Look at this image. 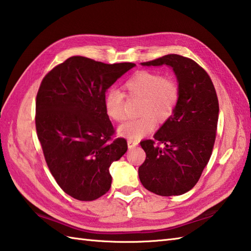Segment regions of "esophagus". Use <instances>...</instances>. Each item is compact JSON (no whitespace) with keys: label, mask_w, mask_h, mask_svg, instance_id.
Here are the masks:
<instances>
[{"label":"esophagus","mask_w":251,"mask_h":251,"mask_svg":"<svg viewBox=\"0 0 251 251\" xmlns=\"http://www.w3.org/2000/svg\"><path fill=\"white\" fill-rule=\"evenodd\" d=\"M137 144H139V142H137V141L127 139V147H129V148H134Z\"/></svg>","instance_id":"1"}]
</instances>
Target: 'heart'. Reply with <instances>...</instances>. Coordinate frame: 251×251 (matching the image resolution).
Returning a JSON list of instances; mask_svg holds the SVG:
<instances>
[{"mask_svg": "<svg viewBox=\"0 0 251 251\" xmlns=\"http://www.w3.org/2000/svg\"><path fill=\"white\" fill-rule=\"evenodd\" d=\"M127 97L141 99L139 106L140 118L126 122L119 126L121 136L139 140L151 133L156 120L163 124L171 118L178 101V86L171 78L152 71H139L124 85ZM104 107L107 116L117 122L124 121L125 95L117 89H109L104 96Z\"/></svg>", "mask_w": 251, "mask_h": 251, "instance_id": "1", "label": "heart"}]
</instances>
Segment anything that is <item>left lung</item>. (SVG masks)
<instances>
[{"label": "left lung", "instance_id": "left-lung-1", "mask_svg": "<svg viewBox=\"0 0 251 251\" xmlns=\"http://www.w3.org/2000/svg\"><path fill=\"white\" fill-rule=\"evenodd\" d=\"M142 65L171 67L180 96L171 118L154 135L155 141L141 142L146 159L139 168L140 180L157 195H182L196 185L212 154L219 118L216 89L203 68L181 55L169 54Z\"/></svg>", "mask_w": 251, "mask_h": 251}]
</instances>
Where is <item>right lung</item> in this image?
<instances>
[{"label": "right lung", "instance_id": "add662e5", "mask_svg": "<svg viewBox=\"0 0 251 251\" xmlns=\"http://www.w3.org/2000/svg\"><path fill=\"white\" fill-rule=\"evenodd\" d=\"M134 66L73 56L41 82L35 101L38 139L56 182L78 201H95L109 191V167L127 150L125 139H111L115 130L104 96Z\"/></svg>", "mask_w": 251, "mask_h": 251}]
</instances>
